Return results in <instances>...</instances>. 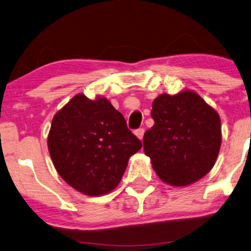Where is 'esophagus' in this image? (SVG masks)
Masks as SVG:
<instances>
[{
  "mask_svg": "<svg viewBox=\"0 0 251 251\" xmlns=\"http://www.w3.org/2000/svg\"><path fill=\"white\" fill-rule=\"evenodd\" d=\"M144 132H145V131H144V128H138V129H135L134 134L137 135V137L139 138L140 140H142V139H143V137H144Z\"/></svg>",
  "mask_w": 251,
  "mask_h": 251,
  "instance_id": "esophagus-1",
  "label": "esophagus"
}]
</instances>
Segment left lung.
Instances as JSON below:
<instances>
[{
	"mask_svg": "<svg viewBox=\"0 0 251 251\" xmlns=\"http://www.w3.org/2000/svg\"><path fill=\"white\" fill-rule=\"evenodd\" d=\"M154 125L144 134V152L164 183L186 186L214 168L222 143L217 112L190 89L160 94L152 102Z\"/></svg>",
	"mask_w": 251,
	"mask_h": 251,
	"instance_id": "obj_1",
	"label": "left lung"
}]
</instances>
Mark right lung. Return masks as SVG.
I'll use <instances>...</instances> for the list:
<instances>
[{
    "label": "right lung",
    "instance_id": "add662e5",
    "mask_svg": "<svg viewBox=\"0 0 251 251\" xmlns=\"http://www.w3.org/2000/svg\"><path fill=\"white\" fill-rule=\"evenodd\" d=\"M48 151L57 174L86 196H102L118 186L142 142L106 98L76 94L57 111L48 134Z\"/></svg>",
    "mask_w": 251,
    "mask_h": 251
}]
</instances>
